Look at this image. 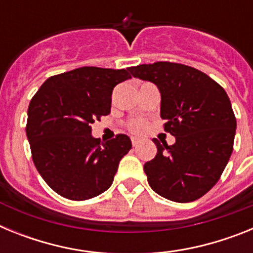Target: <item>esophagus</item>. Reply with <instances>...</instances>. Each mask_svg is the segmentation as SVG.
Masks as SVG:
<instances>
[{
    "label": "esophagus",
    "instance_id": "34e87169",
    "mask_svg": "<svg viewBox=\"0 0 253 253\" xmlns=\"http://www.w3.org/2000/svg\"><path fill=\"white\" fill-rule=\"evenodd\" d=\"M130 139H131V144H133V147H135L138 143H139V139H138L137 137H131Z\"/></svg>",
    "mask_w": 253,
    "mask_h": 253
}]
</instances>
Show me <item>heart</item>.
Segmentation results:
<instances>
[{
  "instance_id": "1",
  "label": "heart",
  "mask_w": 253,
  "mask_h": 253,
  "mask_svg": "<svg viewBox=\"0 0 253 253\" xmlns=\"http://www.w3.org/2000/svg\"><path fill=\"white\" fill-rule=\"evenodd\" d=\"M128 129L134 134H140L147 129V122L143 119H133L128 125Z\"/></svg>"
}]
</instances>
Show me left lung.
I'll use <instances>...</instances> for the list:
<instances>
[{"instance_id": "obj_1", "label": "left lung", "mask_w": 253, "mask_h": 253, "mask_svg": "<svg viewBox=\"0 0 253 253\" xmlns=\"http://www.w3.org/2000/svg\"><path fill=\"white\" fill-rule=\"evenodd\" d=\"M134 77L157 84L163 129L176 138L161 144L144 165L148 184L176 203L198 200L216 184L233 152L237 122L222 86L204 72L171 62L129 68Z\"/></svg>"}]
</instances>
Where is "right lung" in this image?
I'll use <instances>...</instances> for the list:
<instances>
[{"label": "right lung", "mask_w": 253, "mask_h": 253, "mask_svg": "<svg viewBox=\"0 0 253 253\" xmlns=\"http://www.w3.org/2000/svg\"><path fill=\"white\" fill-rule=\"evenodd\" d=\"M130 77L129 68L81 67L49 77L33 96L26 122L31 157L60 196L82 202L113 184L131 142L116 134L101 143L91 135V124L110 114L114 87Z\"/></svg>", "instance_id": "obj_1"}]
</instances>
